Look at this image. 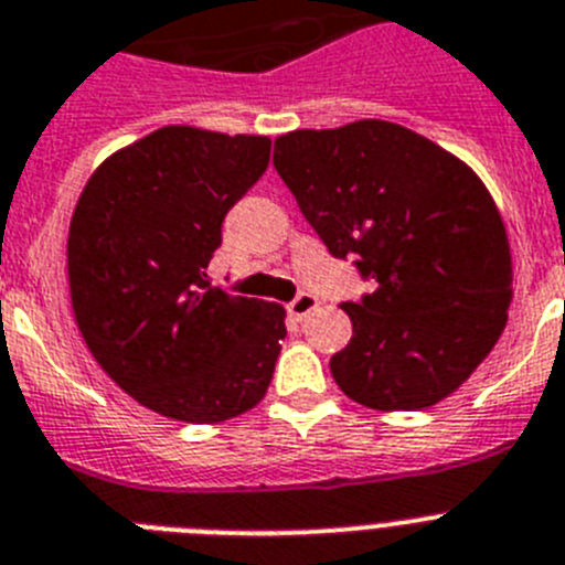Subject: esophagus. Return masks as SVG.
Returning a JSON list of instances; mask_svg holds the SVG:
<instances>
[{"instance_id":"1","label":"esophagus","mask_w":565,"mask_h":565,"mask_svg":"<svg viewBox=\"0 0 565 565\" xmlns=\"http://www.w3.org/2000/svg\"><path fill=\"white\" fill-rule=\"evenodd\" d=\"M316 307H318V298L312 296V292H298V296L287 303V312L296 318V321H303V318L310 316Z\"/></svg>"}]
</instances>
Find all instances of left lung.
I'll use <instances>...</instances> for the list:
<instances>
[{
    "mask_svg": "<svg viewBox=\"0 0 565 565\" xmlns=\"http://www.w3.org/2000/svg\"><path fill=\"white\" fill-rule=\"evenodd\" d=\"M278 175L335 258L375 284L343 301L352 338L330 358L343 395L415 412L492 352L512 303V255L483 181L415 130L364 119L278 136Z\"/></svg>",
    "mask_w": 565,
    "mask_h": 565,
    "instance_id": "obj_1",
    "label": "left lung"
}]
</instances>
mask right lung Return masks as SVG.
Returning <instances> with one entry per match:
<instances>
[{"instance_id":"right-lung-1","label":"right lung","mask_w":565,"mask_h":565,"mask_svg":"<svg viewBox=\"0 0 565 565\" xmlns=\"http://www.w3.org/2000/svg\"><path fill=\"white\" fill-rule=\"evenodd\" d=\"M269 164L267 136L170 125L90 175L67 235L78 332L147 409L218 424L264 398L284 307L207 281L222 224Z\"/></svg>"}]
</instances>
